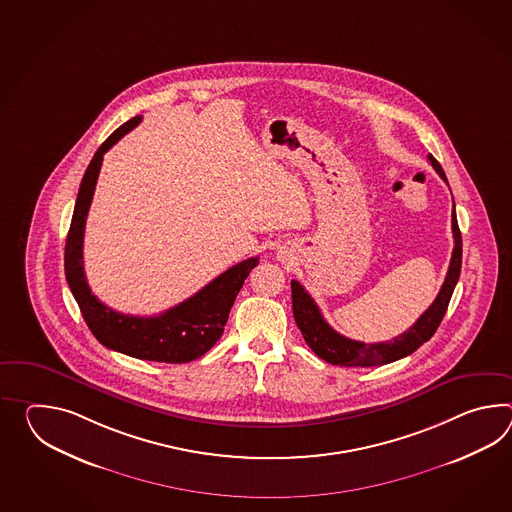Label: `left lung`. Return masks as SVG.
<instances>
[{
    "label": "left lung",
    "instance_id": "obj_1",
    "mask_svg": "<svg viewBox=\"0 0 512 512\" xmlns=\"http://www.w3.org/2000/svg\"><path fill=\"white\" fill-rule=\"evenodd\" d=\"M428 159L437 174L448 183L439 161L433 158L432 154ZM452 231H454V251H452L446 279L439 290V296L435 297L432 307L413 323V327H409L404 334H400L393 340L364 343V341L349 340L341 336L340 332H336L325 321L316 301L310 297L307 290L297 281H292L294 318L308 347L318 354L321 360L332 365H341V367H373V365L391 364L408 354L415 353L424 341L432 338L437 327L441 325L448 303L454 294L455 284L459 281L461 261H463V240L457 226L455 204L452 211Z\"/></svg>",
    "mask_w": 512,
    "mask_h": 512
}]
</instances>
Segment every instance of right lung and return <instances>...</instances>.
<instances>
[{
    "mask_svg": "<svg viewBox=\"0 0 512 512\" xmlns=\"http://www.w3.org/2000/svg\"><path fill=\"white\" fill-rule=\"evenodd\" d=\"M139 123L141 115H136L125 125L119 126L95 152L84 172L66 239V279L71 294L79 303L82 318L90 327L91 334L104 347L139 360L187 364L207 353L222 336L235 297L251 270L259 264V257H251L231 266L211 283L205 284L193 297L152 318H137L115 312L114 308L106 307L91 294L82 259L84 228L91 198L95 193L104 154Z\"/></svg>",
    "mask_w": 512,
    "mask_h": 512,
    "instance_id": "1",
    "label": "right lung"
}]
</instances>
